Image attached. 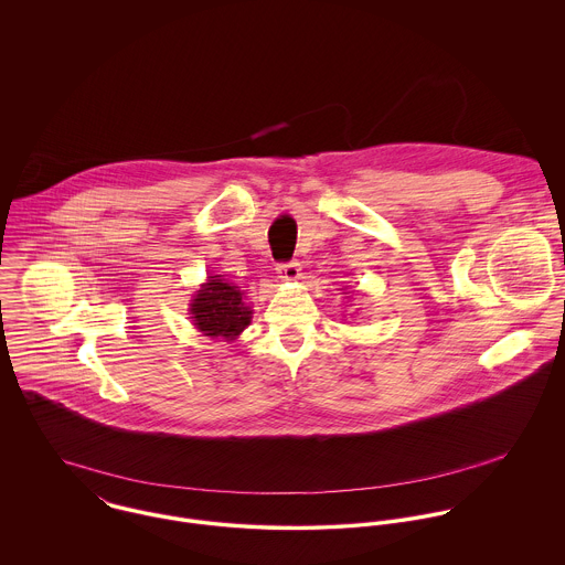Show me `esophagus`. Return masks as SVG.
<instances>
[{
	"label": "esophagus",
	"mask_w": 565,
	"mask_h": 565,
	"mask_svg": "<svg viewBox=\"0 0 565 565\" xmlns=\"http://www.w3.org/2000/svg\"><path fill=\"white\" fill-rule=\"evenodd\" d=\"M276 269H278V278H280V280L294 282V280H298V278H300V263H296V260L280 263Z\"/></svg>",
	"instance_id": "esophagus-1"
}]
</instances>
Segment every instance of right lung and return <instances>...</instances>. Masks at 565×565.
I'll return each mask as SVG.
<instances>
[{"label": "right lung", "instance_id": "add662e5", "mask_svg": "<svg viewBox=\"0 0 565 565\" xmlns=\"http://www.w3.org/2000/svg\"><path fill=\"white\" fill-rule=\"evenodd\" d=\"M191 320L200 332L213 339L233 341L252 322V311L245 302V294L233 282L211 276L209 282L195 291L191 300Z\"/></svg>", "mask_w": 565, "mask_h": 565}]
</instances>
